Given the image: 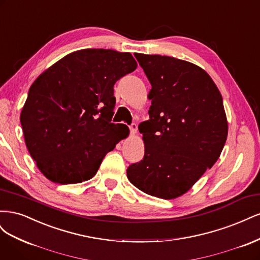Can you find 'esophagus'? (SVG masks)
<instances>
[{"mask_svg": "<svg viewBox=\"0 0 260 260\" xmlns=\"http://www.w3.org/2000/svg\"><path fill=\"white\" fill-rule=\"evenodd\" d=\"M129 129H130L131 135H136L138 131V125L136 123H132L131 125H129Z\"/></svg>", "mask_w": 260, "mask_h": 260, "instance_id": "esophagus-1", "label": "esophagus"}]
</instances>
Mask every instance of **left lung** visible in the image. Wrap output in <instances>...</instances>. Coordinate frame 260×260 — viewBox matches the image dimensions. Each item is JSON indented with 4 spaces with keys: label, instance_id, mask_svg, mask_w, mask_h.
Instances as JSON below:
<instances>
[{
    "label": "left lung",
    "instance_id": "1",
    "mask_svg": "<svg viewBox=\"0 0 260 260\" xmlns=\"http://www.w3.org/2000/svg\"><path fill=\"white\" fill-rule=\"evenodd\" d=\"M152 89L149 119L139 124L145 153L127 169L130 182L164 200L186 193L218 160L228 137L222 96L190 61L135 53Z\"/></svg>",
    "mask_w": 260,
    "mask_h": 260
}]
</instances>
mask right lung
<instances>
[{"instance_id":"add662e5","label":"right lung","mask_w":260,"mask_h":260,"mask_svg":"<svg viewBox=\"0 0 260 260\" xmlns=\"http://www.w3.org/2000/svg\"><path fill=\"white\" fill-rule=\"evenodd\" d=\"M137 66L130 53L84 49L37 78L20 122L28 151L45 178L59 184L89 180L127 138V125L112 122L114 84Z\"/></svg>"}]
</instances>
